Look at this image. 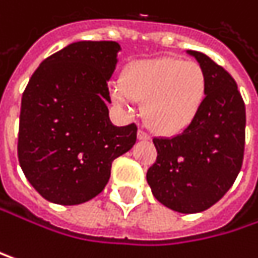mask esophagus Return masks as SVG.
I'll use <instances>...</instances> for the list:
<instances>
[{
	"label": "esophagus",
	"instance_id": "esophagus-1",
	"mask_svg": "<svg viewBox=\"0 0 258 258\" xmlns=\"http://www.w3.org/2000/svg\"><path fill=\"white\" fill-rule=\"evenodd\" d=\"M138 139H139V141H148L150 136H148V133H145L144 130H139V132H138Z\"/></svg>",
	"mask_w": 258,
	"mask_h": 258
}]
</instances>
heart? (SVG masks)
Instances as JSON below:
<instances>
[{
    "label": "heart",
    "mask_w": 258,
    "mask_h": 258,
    "mask_svg": "<svg viewBox=\"0 0 258 258\" xmlns=\"http://www.w3.org/2000/svg\"><path fill=\"white\" fill-rule=\"evenodd\" d=\"M207 92V77L197 61L175 57L138 60L123 69L110 95L114 104L128 107L142 101V117L153 132L172 136L194 122Z\"/></svg>",
    "instance_id": "obj_1"
}]
</instances>
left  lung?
<instances>
[{"label": "left lung", "instance_id": "8db88e82", "mask_svg": "<svg viewBox=\"0 0 258 258\" xmlns=\"http://www.w3.org/2000/svg\"><path fill=\"white\" fill-rule=\"evenodd\" d=\"M187 52L206 72V98L186 130L171 139H153L157 160L147 181L168 209L200 213L216 204L240 172L246 113L234 78L206 54Z\"/></svg>", "mask_w": 258, "mask_h": 258}]
</instances>
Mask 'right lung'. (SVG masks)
<instances>
[{
  "instance_id": "1",
  "label": "right lung",
  "mask_w": 258,
  "mask_h": 258,
  "mask_svg": "<svg viewBox=\"0 0 258 258\" xmlns=\"http://www.w3.org/2000/svg\"><path fill=\"white\" fill-rule=\"evenodd\" d=\"M119 43L81 40L45 58L21 102L18 159L48 201L83 204L108 183L111 163L136 144L138 126L110 122L107 81Z\"/></svg>"
}]
</instances>
